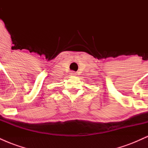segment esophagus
Segmentation results:
<instances>
[{"instance_id": "esophagus-1", "label": "esophagus", "mask_w": 148, "mask_h": 148, "mask_svg": "<svg viewBox=\"0 0 148 148\" xmlns=\"http://www.w3.org/2000/svg\"><path fill=\"white\" fill-rule=\"evenodd\" d=\"M71 75L76 76V72H71Z\"/></svg>"}]
</instances>
